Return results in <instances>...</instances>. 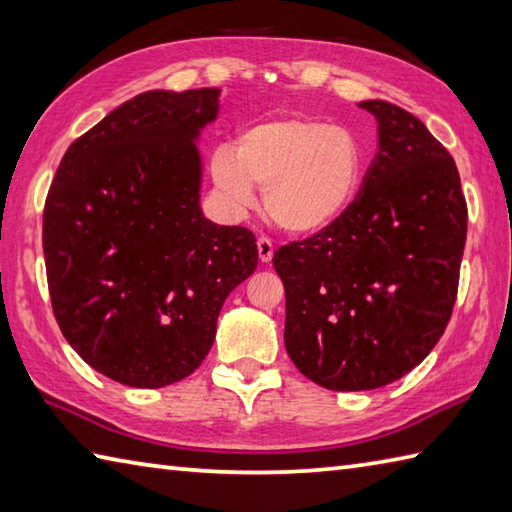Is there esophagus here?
<instances>
[{
  "label": "esophagus",
  "mask_w": 512,
  "mask_h": 512,
  "mask_svg": "<svg viewBox=\"0 0 512 512\" xmlns=\"http://www.w3.org/2000/svg\"><path fill=\"white\" fill-rule=\"evenodd\" d=\"M256 247H258V258H260V263L263 265H269L271 263V258H274V243L269 241V238H258V243H256Z\"/></svg>",
  "instance_id": "34e87169"
}]
</instances>
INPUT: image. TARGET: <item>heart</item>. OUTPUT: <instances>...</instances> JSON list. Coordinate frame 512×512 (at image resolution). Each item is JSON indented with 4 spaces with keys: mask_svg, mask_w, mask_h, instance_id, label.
<instances>
[{
    "mask_svg": "<svg viewBox=\"0 0 512 512\" xmlns=\"http://www.w3.org/2000/svg\"><path fill=\"white\" fill-rule=\"evenodd\" d=\"M364 156L349 130L307 117H283L245 128L234 150H216L212 181L247 207L265 190V212L294 236L325 232L349 212L360 190Z\"/></svg>",
    "mask_w": 512,
    "mask_h": 512,
    "instance_id": "heart-1",
    "label": "heart"
}]
</instances>
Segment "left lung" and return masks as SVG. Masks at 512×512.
I'll use <instances>...</instances> for the list:
<instances>
[{"label":"left lung","mask_w":512,"mask_h":512,"mask_svg":"<svg viewBox=\"0 0 512 512\" xmlns=\"http://www.w3.org/2000/svg\"><path fill=\"white\" fill-rule=\"evenodd\" d=\"M378 154L340 221L274 254L285 285V347L311 382L371 391L400 380L442 338L460 283L466 201L453 156L389 101Z\"/></svg>","instance_id":"8db88e82"}]
</instances>
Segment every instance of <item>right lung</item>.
<instances>
[{
    "instance_id": "right-lung-1",
    "label": "right lung",
    "mask_w": 512,
    "mask_h": 512,
    "mask_svg": "<svg viewBox=\"0 0 512 512\" xmlns=\"http://www.w3.org/2000/svg\"><path fill=\"white\" fill-rule=\"evenodd\" d=\"M218 88L148 90L70 145L44 210L52 311L83 362L134 389L194 373L256 238L201 210L198 139Z\"/></svg>"
}]
</instances>
